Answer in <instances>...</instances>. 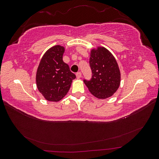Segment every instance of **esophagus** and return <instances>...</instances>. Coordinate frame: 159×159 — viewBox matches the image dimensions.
I'll return each mask as SVG.
<instances>
[{"mask_svg": "<svg viewBox=\"0 0 159 159\" xmlns=\"http://www.w3.org/2000/svg\"><path fill=\"white\" fill-rule=\"evenodd\" d=\"M76 77L77 78H80L81 77V72H78V73L76 74Z\"/></svg>", "mask_w": 159, "mask_h": 159, "instance_id": "1", "label": "esophagus"}]
</instances>
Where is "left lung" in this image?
<instances>
[{
    "mask_svg": "<svg viewBox=\"0 0 159 159\" xmlns=\"http://www.w3.org/2000/svg\"><path fill=\"white\" fill-rule=\"evenodd\" d=\"M89 65L92 78L84 81L90 93L101 99L111 97L121 83V72L113 55L103 46L91 49Z\"/></svg>",
    "mask_w": 159,
    "mask_h": 159,
    "instance_id": "1",
    "label": "left lung"
}]
</instances>
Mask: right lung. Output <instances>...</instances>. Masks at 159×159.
Wrapping results in <instances>:
<instances>
[{"instance_id":"1","label":"right lung","mask_w":159,"mask_h":159,"mask_svg":"<svg viewBox=\"0 0 159 159\" xmlns=\"http://www.w3.org/2000/svg\"><path fill=\"white\" fill-rule=\"evenodd\" d=\"M64 46L56 45L48 50L38 67L36 81L38 91L49 102H57L68 93L76 77L63 61Z\"/></svg>"}]
</instances>
